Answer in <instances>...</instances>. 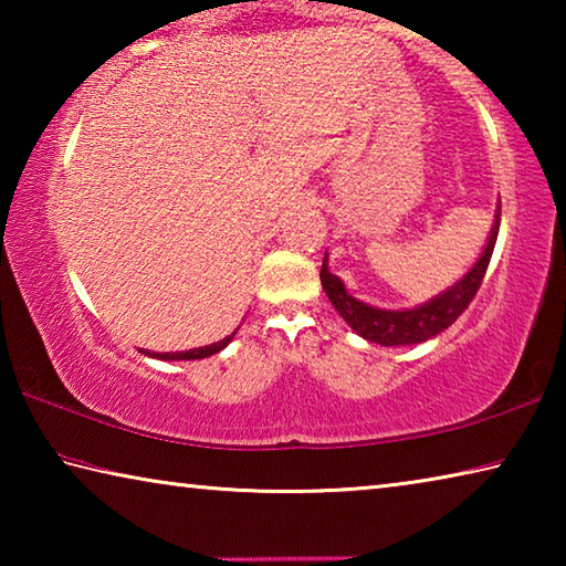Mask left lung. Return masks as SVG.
<instances>
[{"instance_id": "left-lung-1", "label": "left lung", "mask_w": 566, "mask_h": 566, "mask_svg": "<svg viewBox=\"0 0 566 566\" xmlns=\"http://www.w3.org/2000/svg\"><path fill=\"white\" fill-rule=\"evenodd\" d=\"M496 234H500V207H496L492 232L486 237V244L479 254V260L469 266L462 280H457L444 292H439L424 304L411 306V310H381L367 302L357 300L347 292V286L337 274L329 272L327 254H324L319 280L324 292H327L334 310L342 314V319L367 342L381 344V347H407V344H421L437 337L439 332L452 327L459 314H462L469 302L474 300L479 284L484 280L486 266H490Z\"/></svg>"}]
</instances>
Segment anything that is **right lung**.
<instances>
[{"instance_id":"add662e5","label":"right lung","mask_w":566,"mask_h":566,"mask_svg":"<svg viewBox=\"0 0 566 566\" xmlns=\"http://www.w3.org/2000/svg\"><path fill=\"white\" fill-rule=\"evenodd\" d=\"M237 329L229 334V337L219 339L214 344H207V347H197V349H187V352H149V349H142V354H147V357H155V359H165V361H187V359H205V357H212V354L222 352L229 342L234 339Z\"/></svg>"}]
</instances>
